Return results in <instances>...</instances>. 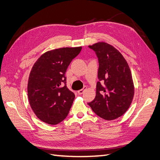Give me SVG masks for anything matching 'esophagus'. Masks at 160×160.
I'll return each instance as SVG.
<instances>
[{"label": "esophagus", "mask_w": 160, "mask_h": 160, "mask_svg": "<svg viewBox=\"0 0 160 160\" xmlns=\"http://www.w3.org/2000/svg\"><path fill=\"white\" fill-rule=\"evenodd\" d=\"M86 89H87V87H86V86H84V87H83V89H80V90H79L78 91H77V93H78L79 95L83 94V93H84V91L86 90Z\"/></svg>", "instance_id": "34e87169"}]
</instances>
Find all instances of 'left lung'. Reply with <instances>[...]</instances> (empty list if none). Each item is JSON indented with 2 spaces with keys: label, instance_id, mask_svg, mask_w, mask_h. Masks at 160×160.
<instances>
[{
  "label": "left lung",
  "instance_id": "1",
  "mask_svg": "<svg viewBox=\"0 0 160 160\" xmlns=\"http://www.w3.org/2000/svg\"><path fill=\"white\" fill-rule=\"evenodd\" d=\"M99 62L96 96L88 105L106 120H113L123 115L132 103L134 87L129 65L123 55L108 43L89 46Z\"/></svg>",
  "mask_w": 160,
  "mask_h": 160
}]
</instances>
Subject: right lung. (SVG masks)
Masks as SVG:
<instances>
[{
  "instance_id": "obj_1",
  "label": "right lung",
  "mask_w": 160,
  "mask_h": 160,
  "mask_svg": "<svg viewBox=\"0 0 160 160\" xmlns=\"http://www.w3.org/2000/svg\"><path fill=\"white\" fill-rule=\"evenodd\" d=\"M82 47H65L48 51L33 65L28 82V98L37 117L50 125L63 121L75 99L67 86L65 72Z\"/></svg>"
}]
</instances>
